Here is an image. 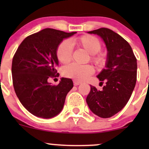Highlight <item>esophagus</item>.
Returning <instances> with one entry per match:
<instances>
[{"label":"esophagus","mask_w":149,"mask_h":149,"mask_svg":"<svg viewBox=\"0 0 149 149\" xmlns=\"http://www.w3.org/2000/svg\"><path fill=\"white\" fill-rule=\"evenodd\" d=\"M80 82H79V81H77V80H73V85H80Z\"/></svg>","instance_id":"34e87169"}]
</instances>
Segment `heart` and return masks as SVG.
I'll list each match as a JSON object with an SVG mask.
<instances>
[{"label":"heart","instance_id":"obj_1","mask_svg":"<svg viewBox=\"0 0 149 149\" xmlns=\"http://www.w3.org/2000/svg\"><path fill=\"white\" fill-rule=\"evenodd\" d=\"M74 42L90 54V60L97 66H102L104 62V56L99 53L102 47V42L97 37L92 35H84L75 39ZM73 52L72 45L69 40H65L58 45L56 54L58 60L62 64H67L71 59ZM63 75L75 80L82 81L94 73L91 65L71 64L63 69Z\"/></svg>","mask_w":149,"mask_h":149}]
</instances>
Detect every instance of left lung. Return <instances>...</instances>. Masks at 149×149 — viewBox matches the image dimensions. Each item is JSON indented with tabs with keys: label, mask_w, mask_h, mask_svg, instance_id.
<instances>
[{
	"label": "left lung",
	"mask_w": 149,
	"mask_h": 149,
	"mask_svg": "<svg viewBox=\"0 0 149 149\" xmlns=\"http://www.w3.org/2000/svg\"><path fill=\"white\" fill-rule=\"evenodd\" d=\"M88 33L103 39L108 53L106 68L97 76L106 85L102 90L90 85L86 102L95 115L107 118L122 110L130 98L136 85L137 63L131 46L119 34L107 28Z\"/></svg>",
	"instance_id": "left-lung-1"
}]
</instances>
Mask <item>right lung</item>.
Listing matches in <instances>:
<instances>
[{"mask_svg":"<svg viewBox=\"0 0 149 149\" xmlns=\"http://www.w3.org/2000/svg\"><path fill=\"white\" fill-rule=\"evenodd\" d=\"M76 32L45 29L27 36L15 52L12 63L15 93L24 107L37 117L51 118L62 110L72 80L62 78L57 85L47 80L58 76L56 54L63 39Z\"/></svg>","mask_w":149,"mask_h":149,"instance_id":"add662e5","label":"right lung"}]
</instances>
